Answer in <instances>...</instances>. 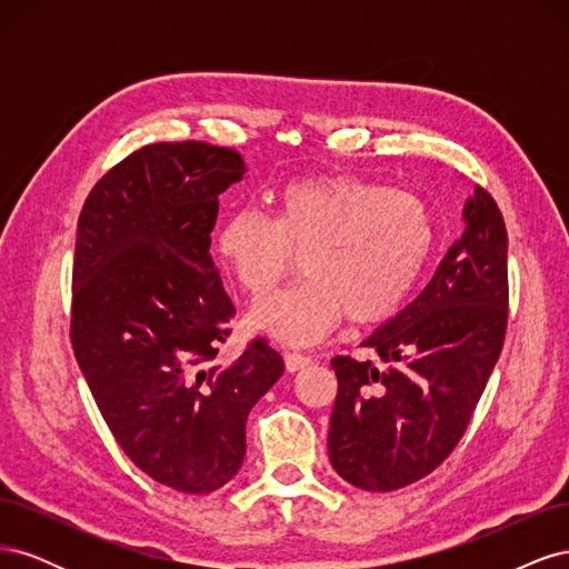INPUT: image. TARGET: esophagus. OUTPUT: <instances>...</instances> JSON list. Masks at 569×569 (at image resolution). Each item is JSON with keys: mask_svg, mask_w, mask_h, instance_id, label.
Instances as JSON below:
<instances>
[{"mask_svg": "<svg viewBox=\"0 0 569 569\" xmlns=\"http://www.w3.org/2000/svg\"><path fill=\"white\" fill-rule=\"evenodd\" d=\"M313 358L311 356H303V353H284V366L289 372H299L306 366H311Z\"/></svg>", "mask_w": 569, "mask_h": 569, "instance_id": "esophagus-1", "label": "esophagus"}]
</instances>
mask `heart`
I'll use <instances>...</instances> for the list:
<instances>
[{"label": "heart", "mask_w": 569, "mask_h": 569, "mask_svg": "<svg viewBox=\"0 0 569 569\" xmlns=\"http://www.w3.org/2000/svg\"><path fill=\"white\" fill-rule=\"evenodd\" d=\"M272 218L244 206L222 218L216 253L253 297L266 295L301 251L303 278L256 301L251 330L287 347H311L343 316L391 313L418 282L432 249V216L420 197L349 173L306 176L270 197Z\"/></svg>", "instance_id": "heart-1"}]
</instances>
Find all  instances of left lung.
I'll use <instances>...</instances> for the list:
<instances>
[{"instance_id": "obj_1", "label": "left lung", "mask_w": 569, "mask_h": 569, "mask_svg": "<svg viewBox=\"0 0 569 569\" xmlns=\"http://www.w3.org/2000/svg\"><path fill=\"white\" fill-rule=\"evenodd\" d=\"M462 234L435 278L363 339L382 363L332 358V468L366 491H396L432 472L468 427L503 349L508 232L481 187L462 209Z\"/></svg>"}]
</instances>
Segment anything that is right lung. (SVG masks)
<instances>
[{
    "mask_svg": "<svg viewBox=\"0 0 569 569\" xmlns=\"http://www.w3.org/2000/svg\"><path fill=\"white\" fill-rule=\"evenodd\" d=\"M234 149L159 142L101 178L78 218L73 351L120 449L161 485L211 493L239 472L247 418L284 372L263 339L216 363L234 316L216 272Z\"/></svg>",
    "mask_w": 569,
    "mask_h": 569,
    "instance_id": "obj_1",
    "label": "right lung"
}]
</instances>
